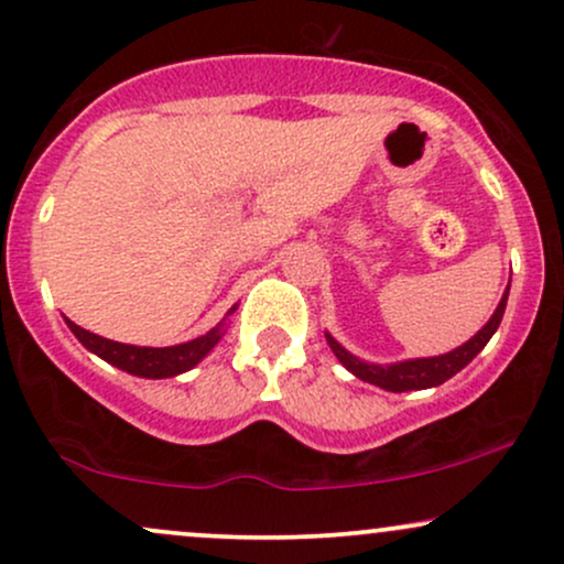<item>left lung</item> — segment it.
Wrapping results in <instances>:
<instances>
[{
    "label": "left lung",
    "mask_w": 564,
    "mask_h": 564,
    "mask_svg": "<svg viewBox=\"0 0 564 564\" xmlns=\"http://www.w3.org/2000/svg\"><path fill=\"white\" fill-rule=\"evenodd\" d=\"M506 301H509V288H506L501 303H498V308L492 312L490 322H487L482 330L474 335V338L466 340L464 346H458V349H453L447 354H440V357L404 359V362H394V365H372V362H362V359L354 357L351 351H346L330 333H325V338H327V344H330L335 357H338V362L344 365L349 372H354L359 381L381 386V389L394 391V394H400V391L432 389V386L445 383L447 378L455 376V372L464 370V367L485 349L487 340L492 338V333H496L498 325H501L503 312H506Z\"/></svg>",
    "instance_id": "obj_1"
}]
</instances>
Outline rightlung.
<instances>
[{"label": "right lung", "instance_id": "right-lung-1", "mask_svg": "<svg viewBox=\"0 0 564 564\" xmlns=\"http://www.w3.org/2000/svg\"><path fill=\"white\" fill-rule=\"evenodd\" d=\"M237 308V306H234ZM234 308L229 314H234ZM68 330L77 335V340L85 346L87 351L98 354L100 359L119 367V370L130 372L138 378H173L181 372L192 370L194 365H199L207 354L213 351V346L224 338V322L218 327H213L210 333L199 335V338L188 340V344L178 346H164V349H151V346H130L119 344V340H109L104 335H95L85 327L74 325L72 319H66Z\"/></svg>", "mask_w": 564, "mask_h": 564}]
</instances>
